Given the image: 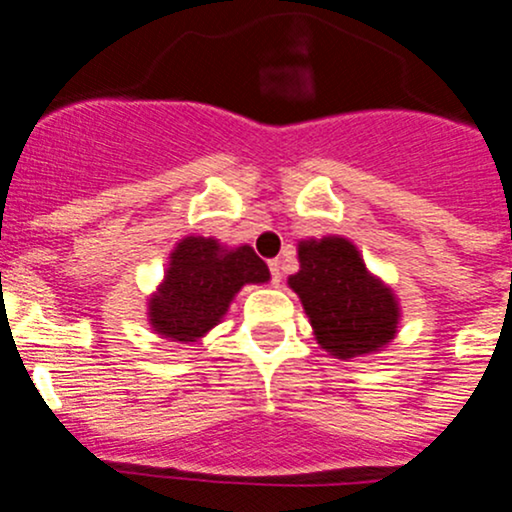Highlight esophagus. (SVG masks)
I'll return each instance as SVG.
<instances>
[{"label":"esophagus","mask_w":512,"mask_h":512,"mask_svg":"<svg viewBox=\"0 0 512 512\" xmlns=\"http://www.w3.org/2000/svg\"><path fill=\"white\" fill-rule=\"evenodd\" d=\"M268 268H271L273 286H278V283H281V261H271L268 263Z\"/></svg>","instance_id":"34e87169"}]
</instances>
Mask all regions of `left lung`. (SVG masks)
Returning a JSON list of instances; mask_svg holds the SVG:
<instances>
[{"label":"left lung","instance_id":"1","mask_svg":"<svg viewBox=\"0 0 512 512\" xmlns=\"http://www.w3.org/2000/svg\"><path fill=\"white\" fill-rule=\"evenodd\" d=\"M298 263L288 286L298 293L325 352L337 360H352L374 355L394 340L402 318L397 295L367 271L350 239L298 241Z\"/></svg>","mask_w":512,"mask_h":512}]
</instances>
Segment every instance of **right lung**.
Segmentation results:
<instances>
[{"label": "right lung", "instance_id": "obj_1", "mask_svg": "<svg viewBox=\"0 0 512 512\" xmlns=\"http://www.w3.org/2000/svg\"><path fill=\"white\" fill-rule=\"evenodd\" d=\"M268 266L249 244L229 246L184 236L172 249L162 283L147 300L152 330L172 342H197L229 310L246 283H268Z\"/></svg>", "mask_w": 512, "mask_h": 512}]
</instances>
